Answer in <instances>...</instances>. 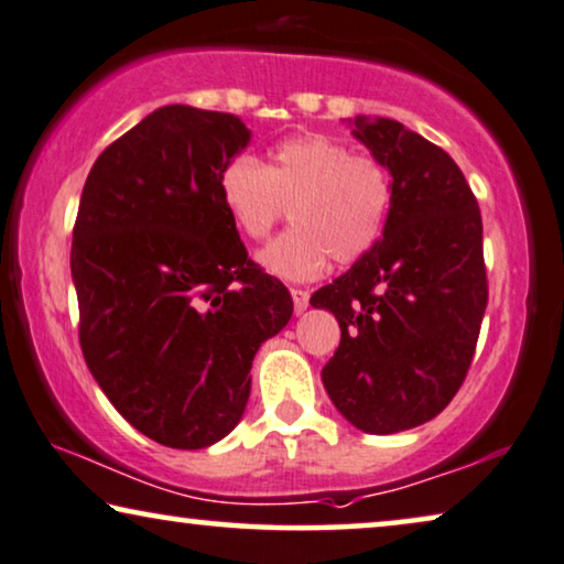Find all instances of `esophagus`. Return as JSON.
<instances>
[{
    "instance_id": "obj_1",
    "label": "esophagus",
    "mask_w": 564,
    "mask_h": 564,
    "mask_svg": "<svg viewBox=\"0 0 564 564\" xmlns=\"http://www.w3.org/2000/svg\"><path fill=\"white\" fill-rule=\"evenodd\" d=\"M291 299H294V312L296 314H304L306 306H310V291L291 289Z\"/></svg>"
}]
</instances>
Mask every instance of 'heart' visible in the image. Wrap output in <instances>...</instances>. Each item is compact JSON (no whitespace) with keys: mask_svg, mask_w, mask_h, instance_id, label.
<instances>
[{"mask_svg":"<svg viewBox=\"0 0 564 564\" xmlns=\"http://www.w3.org/2000/svg\"><path fill=\"white\" fill-rule=\"evenodd\" d=\"M219 198L235 227L262 239L291 206L286 235L258 252L265 273L283 281H314L329 258L356 262L377 245L392 204L387 170L369 156H352L322 133L283 139L268 167L250 154L237 156L219 177Z\"/></svg>","mask_w":564,"mask_h":564,"instance_id":"1","label":"heart"}]
</instances>
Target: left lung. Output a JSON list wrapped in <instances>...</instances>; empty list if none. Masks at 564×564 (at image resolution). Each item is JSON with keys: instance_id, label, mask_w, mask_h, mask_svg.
I'll return each mask as SVG.
<instances>
[{"instance_id": "8db88e82", "label": "left lung", "mask_w": 564, "mask_h": 564, "mask_svg": "<svg viewBox=\"0 0 564 564\" xmlns=\"http://www.w3.org/2000/svg\"><path fill=\"white\" fill-rule=\"evenodd\" d=\"M348 126L392 177V204L377 245L310 304L340 325L322 369L329 400L389 435L433 420L467 377L487 306L482 216L444 149L392 118Z\"/></svg>"}]
</instances>
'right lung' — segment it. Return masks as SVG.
I'll use <instances>...</instances> for the list:
<instances>
[{
	"instance_id": "add662e5",
	"label": "right lung",
	"mask_w": 564,
	"mask_h": 564,
	"mask_svg": "<svg viewBox=\"0 0 564 564\" xmlns=\"http://www.w3.org/2000/svg\"><path fill=\"white\" fill-rule=\"evenodd\" d=\"M250 139L229 112L164 105L97 156L82 191L72 281L87 369L120 415L170 448L235 431L254 352L294 312L219 198Z\"/></svg>"
}]
</instances>
